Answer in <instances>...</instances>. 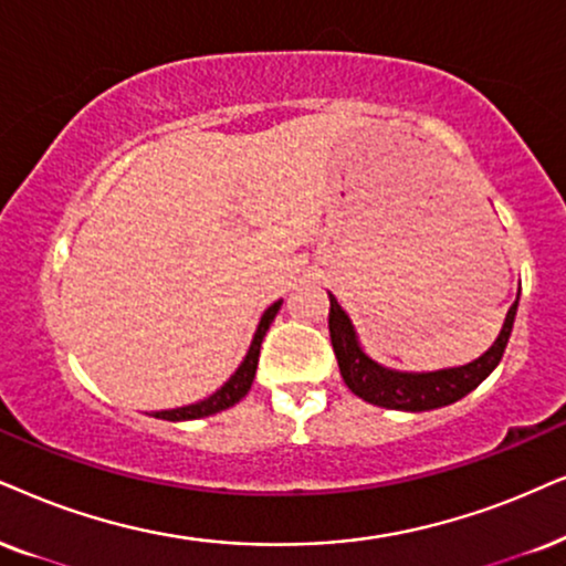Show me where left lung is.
<instances>
[{"instance_id":"obj_1","label":"left lung","mask_w":566,"mask_h":566,"mask_svg":"<svg viewBox=\"0 0 566 566\" xmlns=\"http://www.w3.org/2000/svg\"><path fill=\"white\" fill-rule=\"evenodd\" d=\"M332 311H328V334H332V345L336 363H339L342 378L349 386V391L370 405L386 407V410H405V412H426L436 407H447L462 399L464 395L475 389L485 376L502 360L506 342H510L514 316H517V300H514L506 321L502 326L499 339L483 353L478 360L468 363L460 368L433 370V374H402V370H389L378 366L376 360L363 353L357 345L355 328L349 324L347 313L336 303L334 295Z\"/></svg>"}]
</instances>
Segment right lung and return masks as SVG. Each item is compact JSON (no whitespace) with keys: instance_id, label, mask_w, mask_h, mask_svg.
Returning <instances> with one entry per match:
<instances>
[{"instance_id":"1","label":"right lung","mask_w":566,"mask_h":566,"mask_svg":"<svg viewBox=\"0 0 566 566\" xmlns=\"http://www.w3.org/2000/svg\"><path fill=\"white\" fill-rule=\"evenodd\" d=\"M279 307H282V300L274 303L269 307L266 313H263L261 324H259V332L253 336V345H250L245 360L240 363V368L234 370V376L221 386L219 391H213L211 397H206L203 402H196V405H188V407H177V410H164V412H156L154 418H164V420H196V418H206V415H217L221 410H227V407L238 405L242 397L248 395L250 384H253L255 378V368H259V355H261V342L263 336H266L271 321L279 313Z\"/></svg>"}]
</instances>
